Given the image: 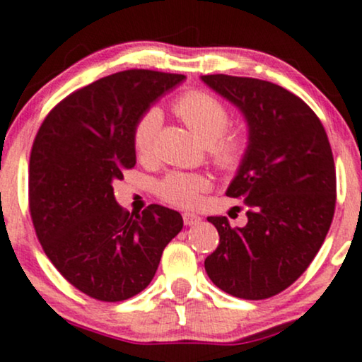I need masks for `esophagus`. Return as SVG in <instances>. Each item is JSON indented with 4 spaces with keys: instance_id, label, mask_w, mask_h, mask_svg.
I'll return each mask as SVG.
<instances>
[{
    "instance_id": "1",
    "label": "esophagus",
    "mask_w": 362,
    "mask_h": 362,
    "mask_svg": "<svg viewBox=\"0 0 362 362\" xmlns=\"http://www.w3.org/2000/svg\"><path fill=\"white\" fill-rule=\"evenodd\" d=\"M182 221H185L186 226H193L196 223L202 221V218L194 215V213H182Z\"/></svg>"
}]
</instances>
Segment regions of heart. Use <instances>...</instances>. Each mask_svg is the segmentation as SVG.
Returning <instances> with one entry per match:
<instances>
[{"label": "heart", "instance_id": "obj_1", "mask_svg": "<svg viewBox=\"0 0 362 362\" xmlns=\"http://www.w3.org/2000/svg\"><path fill=\"white\" fill-rule=\"evenodd\" d=\"M174 112L189 131L206 144L209 158L223 171H230L240 164L245 153V139L240 134H226L230 112L220 100L206 92H189L174 104ZM160 117L156 110H147L134 126L132 144L137 158L146 159L153 153L154 136ZM206 177L199 174L173 173L159 185V194L176 206L189 208L198 202L202 191L208 188Z\"/></svg>", "mask_w": 362, "mask_h": 362}]
</instances>
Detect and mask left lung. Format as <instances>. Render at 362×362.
Wrapping results in <instances>:
<instances>
[{
    "instance_id": "left-lung-1",
    "label": "left lung",
    "mask_w": 362,
    "mask_h": 362,
    "mask_svg": "<svg viewBox=\"0 0 362 362\" xmlns=\"http://www.w3.org/2000/svg\"><path fill=\"white\" fill-rule=\"evenodd\" d=\"M242 112L248 144L226 196L245 199L247 225L208 216L220 235L204 260L211 282L247 300L276 296L307 270L331 228L336 168L314 110L267 80L202 75Z\"/></svg>"
}]
</instances>
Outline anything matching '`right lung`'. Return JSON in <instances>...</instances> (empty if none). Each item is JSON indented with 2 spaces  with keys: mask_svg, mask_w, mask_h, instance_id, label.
I'll list each match as a JSON object with an SVG mask.
<instances>
[{
  "mask_svg": "<svg viewBox=\"0 0 362 362\" xmlns=\"http://www.w3.org/2000/svg\"><path fill=\"white\" fill-rule=\"evenodd\" d=\"M185 75L126 70L70 93L35 137L30 213L55 269L80 292L120 302L142 292L182 216L160 204L124 211L114 182L136 166L134 126Z\"/></svg>",
  "mask_w": 362,
  "mask_h": 362,
  "instance_id": "right-lung-1",
  "label": "right lung"
}]
</instances>
